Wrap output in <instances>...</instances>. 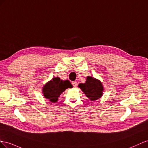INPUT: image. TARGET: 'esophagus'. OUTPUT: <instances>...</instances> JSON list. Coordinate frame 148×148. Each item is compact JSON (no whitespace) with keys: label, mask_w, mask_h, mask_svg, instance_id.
Returning <instances> with one entry per match:
<instances>
[{"label":"esophagus","mask_w":148,"mask_h":148,"mask_svg":"<svg viewBox=\"0 0 148 148\" xmlns=\"http://www.w3.org/2000/svg\"><path fill=\"white\" fill-rule=\"evenodd\" d=\"M72 84H73V87L74 88H76L77 87V82H75V81H74V82H72Z\"/></svg>","instance_id":"1"}]
</instances>
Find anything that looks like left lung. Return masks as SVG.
<instances>
[{"instance_id": "8db88e82", "label": "left lung", "mask_w": 148, "mask_h": 148, "mask_svg": "<svg viewBox=\"0 0 148 148\" xmlns=\"http://www.w3.org/2000/svg\"><path fill=\"white\" fill-rule=\"evenodd\" d=\"M80 88L86 96L91 101H96L101 98L103 95V86L102 83L97 79L88 76L84 84H79Z\"/></svg>"}]
</instances>
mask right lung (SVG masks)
<instances>
[{
  "label": "right lung",
  "mask_w": 148,
  "mask_h": 148,
  "mask_svg": "<svg viewBox=\"0 0 148 148\" xmlns=\"http://www.w3.org/2000/svg\"><path fill=\"white\" fill-rule=\"evenodd\" d=\"M72 88L73 85L69 80L62 81L59 77H54L44 86L42 92L46 99L52 103H56L60 94L66 89Z\"/></svg>",
  "instance_id": "right-lung-1"
}]
</instances>
